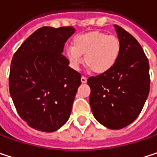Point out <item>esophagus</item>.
<instances>
[{"label": "esophagus", "mask_w": 157, "mask_h": 157, "mask_svg": "<svg viewBox=\"0 0 157 157\" xmlns=\"http://www.w3.org/2000/svg\"><path fill=\"white\" fill-rule=\"evenodd\" d=\"M81 82H82V83H85V82H87V78H86L85 76H82V78H81Z\"/></svg>", "instance_id": "34e87169"}]
</instances>
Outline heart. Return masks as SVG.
I'll use <instances>...</instances> for the list:
<instances>
[{"label":"heart","instance_id":"b5f03b06","mask_svg":"<svg viewBox=\"0 0 157 157\" xmlns=\"http://www.w3.org/2000/svg\"><path fill=\"white\" fill-rule=\"evenodd\" d=\"M121 53L118 37L104 32H90L77 35L73 46L65 49V56L70 66L77 70L82 63L95 74H106L115 65Z\"/></svg>","mask_w":157,"mask_h":157}]
</instances>
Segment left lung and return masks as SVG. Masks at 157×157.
Segmentation results:
<instances>
[{"mask_svg":"<svg viewBox=\"0 0 157 157\" xmlns=\"http://www.w3.org/2000/svg\"><path fill=\"white\" fill-rule=\"evenodd\" d=\"M121 43L115 65L106 74L91 76L90 105L95 119L110 129H121L140 114L150 90L148 59L136 39L114 25Z\"/></svg>","mask_w":157,"mask_h":157,"instance_id":"1","label":"left lung"}]
</instances>
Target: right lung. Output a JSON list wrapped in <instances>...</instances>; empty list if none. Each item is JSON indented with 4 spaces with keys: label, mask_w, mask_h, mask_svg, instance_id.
<instances>
[{
    "label": "right lung",
    "mask_w": 157,
    "mask_h": 157,
    "mask_svg": "<svg viewBox=\"0 0 157 157\" xmlns=\"http://www.w3.org/2000/svg\"><path fill=\"white\" fill-rule=\"evenodd\" d=\"M72 26L36 30L13 54L9 89L17 113L29 126L53 132L69 119L81 75L62 53Z\"/></svg>",
    "instance_id": "right-lung-1"
}]
</instances>
